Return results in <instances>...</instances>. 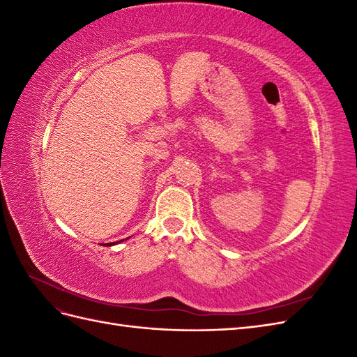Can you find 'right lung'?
<instances>
[{
	"mask_svg": "<svg viewBox=\"0 0 357 357\" xmlns=\"http://www.w3.org/2000/svg\"><path fill=\"white\" fill-rule=\"evenodd\" d=\"M121 241H123V240H121ZM121 241H116V243H107V244H102V245H107V247H109V245H114V244H119V243H121Z\"/></svg>",
	"mask_w": 357,
	"mask_h": 357,
	"instance_id": "1",
	"label": "right lung"
}]
</instances>
